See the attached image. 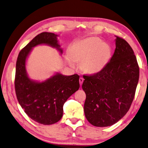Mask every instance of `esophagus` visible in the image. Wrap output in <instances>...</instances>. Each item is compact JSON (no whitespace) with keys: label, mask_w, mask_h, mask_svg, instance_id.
<instances>
[{"label":"esophagus","mask_w":148,"mask_h":148,"mask_svg":"<svg viewBox=\"0 0 148 148\" xmlns=\"http://www.w3.org/2000/svg\"><path fill=\"white\" fill-rule=\"evenodd\" d=\"M83 77H79V83H80V85L82 86V83H83Z\"/></svg>","instance_id":"1"}]
</instances>
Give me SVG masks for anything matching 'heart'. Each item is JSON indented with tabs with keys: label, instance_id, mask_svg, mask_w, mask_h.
Here are the masks:
<instances>
[{
	"label": "heart",
	"instance_id": "b5f03b06",
	"mask_svg": "<svg viewBox=\"0 0 148 148\" xmlns=\"http://www.w3.org/2000/svg\"><path fill=\"white\" fill-rule=\"evenodd\" d=\"M111 48L109 44L97 37H89L77 41L72 45L68 61L74 66L73 61L82 62L81 68L89 74L103 70L109 63Z\"/></svg>",
	"mask_w": 148,
	"mask_h": 148
}]
</instances>
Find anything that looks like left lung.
Segmentation results:
<instances>
[{
	"instance_id": "left-lung-1",
	"label": "left lung",
	"mask_w": 148,
	"mask_h": 148,
	"mask_svg": "<svg viewBox=\"0 0 148 148\" xmlns=\"http://www.w3.org/2000/svg\"><path fill=\"white\" fill-rule=\"evenodd\" d=\"M114 54L97 74L84 76V112L96 127H107L122 119L130 109L139 79V67L132 48L116 36Z\"/></svg>"
}]
</instances>
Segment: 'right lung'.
Segmentation results:
<instances>
[{"mask_svg": "<svg viewBox=\"0 0 148 148\" xmlns=\"http://www.w3.org/2000/svg\"><path fill=\"white\" fill-rule=\"evenodd\" d=\"M58 36L50 32L37 35L21 50L16 63L15 88L18 103L31 119L43 125L53 124L61 120L64 103L79 88L77 74L65 76L56 72L44 81L32 79L28 76L26 61L35 47L48 45L62 55Z\"/></svg>", "mask_w": 148, "mask_h": 148, "instance_id": "add662e5", "label": "right lung"}]
</instances>
